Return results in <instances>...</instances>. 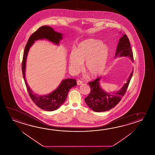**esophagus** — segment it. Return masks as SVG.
Listing matches in <instances>:
<instances>
[{"instance_id": "34e87169", "label": "esophagus", "mask_w": 155, "mask_h": 155, "mask_svg": "<svg viewBox=\"0 0 155 155\" xmlns=\"http://www.w3.org/2000/svg\"><path fill=\"white\" fill-rule=\"evenodd\" d=\"M77 83L78 85H81V84H82L83 83L82 81H81V80H77Z\"/></svg>"}]
</instances>
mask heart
Listing matches in <instances>:
<instances>
[{"instance_id":"heart-1","label":"heart","mask_w":155,"mask_h":155,"mask_svg":"<svg viewBox=\"0 0 155 155\" xmlns=\"http://www.w3.org/2000/svg\"><path fill=\"white\" fill-rule=\"evenodd\" d=\"M110 54L107 45L101 40L90 38L78 45L69 57V67L73 72H79L85 62V69L92 78L101 75L104 71Z\"/></svg>"}]
</instances>
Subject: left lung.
I'll use <instances>...</instances> for the list:
<instances>
[{"instance_id":"left-lung-1","label":"left lung","mask_w":155,"mask_h":155,"mask_svg":"<svg viewBox=\"0 0 155 155\" xmlns=\"http://www.w3.org/2000/svg\"><path fill=\"white\" fill-rule=\"evenodd\" d=\"M117 56H127L133 61L134 60L133 51L131 48L129 40L125 34L123 35L119 41L117 52L115 53V57ZM133 70L127 82L123 87L119 91L113 93H107L101 88L99 84L100 77L89 82V85L91 87V92L84 99L87 105L95 112L106 111L115 107L120 102L121 98L126 93L133 76Z\"/></svg>"}]
</instances>
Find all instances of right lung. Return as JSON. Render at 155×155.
Masks as SVG:
<instances>
[{
    "instance_id": "add662e5",
    "label": "right lung",
    "mask_w": 155,
    "mask_h": 155,
    "mask_svg": "<svg viewBox=\"0 0 155 155\" xmlns=\"http://www.w3.org/2000/svg\"><path fill=\"white\" fill-rule=\"evenodd\" d=\"M62 34L54 31L49 26H42L32 34L26 45L22 62V76L25 83L28 94L32 101L38 107L46 111H54L63 104L66 99L67 95L71 88L77 85L75 79L67 78L64 79L56 90L48 95H39L34 93L28 85L25 78V67L26 58L30 48L35 40L47 39L55 44L59 45V42L62 39Z\"/></svg>"
}]
</instances>
